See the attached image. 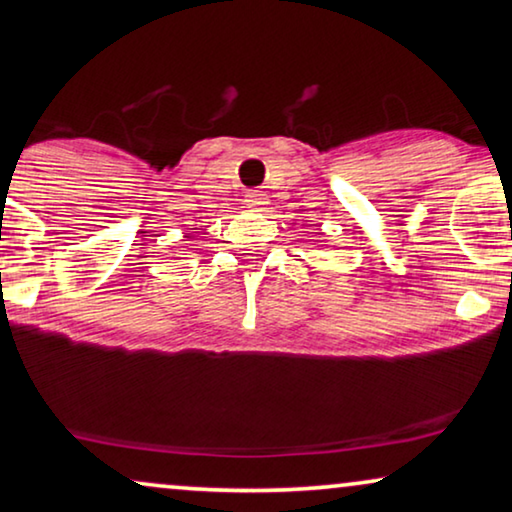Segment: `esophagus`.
<instances>
[{
	"label": "esophagus",
	"instance_id": "obj_1",
	"mask_svg": "<svg viewBox=\"0 0 512 512\" xmlns=\"http://www.w3.org/2000/svg\"><path fill=\"white\" fill-rule=\"evenodd\" d=\"M244 202H247L251 212H261V209H265V205H268V195L263 191H249L244 195Z\"/></svg>",
	"mask_w": 512,
	"mask_h": 512
}]
</instances>
